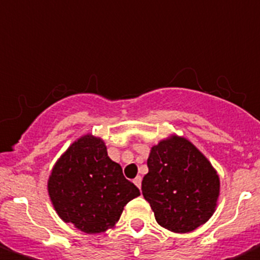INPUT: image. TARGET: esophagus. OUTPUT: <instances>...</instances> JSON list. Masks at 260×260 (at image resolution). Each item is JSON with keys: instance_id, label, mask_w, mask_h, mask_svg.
I'll list each match as a JSON object with an SVG mask.
<instances>
[{"instance_id": "34e87169", "label": "esophagus", "mask_w": 260, "mask_h": 260, "mask_svg": "<svg viewBox=\"0 0 260 260\" xmlns=\"http://www.w3.org/2000/svg\"><path fill=\"white\" fill-rule=\"evenodd\" d=\"M133 181H134V184L137 185V187L141 188V185H142V177L141 176H137Z\"/></svg>"}]
</instances>
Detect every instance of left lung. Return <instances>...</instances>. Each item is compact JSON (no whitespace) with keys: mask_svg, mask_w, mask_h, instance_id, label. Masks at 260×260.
<instances>
[{"mask_svg":"<svg viewBox=\"0 0 260 260\" xmlns=\"http://www.w3.org/2000/svg\"><path fill=\"white\" fill-rule=\"evenodd\" d=\"M147 167L142 193L161 228L193 232L216 212L219 176L189 139L171 134L159 141L150 150Z\"/></svg>","mask_w":260,"mask_h":260,"instance_id":"1","label":"left lung"}]
</instances>
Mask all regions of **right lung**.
Returning <instances> with one entry per match:
<instances>
[{
	"instance_id": "obj_1",
	"label": "right lung",
	"mask_w": 260,
	"mask_h": 260,
	"mask_svg": "<svg viewBox=\"0 0 260 260\" xmlns=\"http://www.w3.org/2000/svg\"><path fill=\"white\" fill-rule=\"evenodd\" d=\"M47 190L57 216L86 234L113 229L123 208L141 194L108 155L103 138L81 135L50 172Z\"/></svg>"
}]
</instances>
